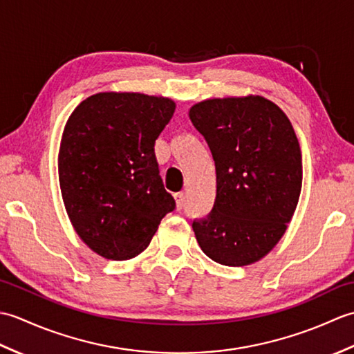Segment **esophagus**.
I'll return each mask as SVG.
<instances>
[{
  "label": "esophagus",
  "instance_id": "obj_1",
  "mask_svg": "<svg viewBox=\"0 0 354 354\" xmlns=\"http://www.w3.org/2000/svg\"><path fill=\"white\" fill-rule=\"evenodd\" d=\"M175 201H176V208L181 209L185 204V194L184 193H176L175 194Z\"/></svg>",
  "mask_w": 354,
  "mask_h": 354
}]
</instances>
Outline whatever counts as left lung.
I'll return each instance as SVG.
<instances>
[{
  "label": "left lung",
  "instance_id": "8db88e82",
  "mask_svg": "<svg viewBox=\"0 0 354 354\" xmlns=\"http://www.w3.org/2000/svg\"><path fill=\"white\" fill-rule=\"evenodd\" d=\"M189 117L216 165L214 205L193 221L194 236L216 263L251 265L280 242L298 205L303 158L295 131L261 95L208 99Z\"/></svg>",
  "mask_w": 354,
  "mask_h": 354
}]
</instances>
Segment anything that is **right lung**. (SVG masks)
<instances>
[{
    "instance_id": "add662e5",
    "label": "right lung",
    "mask_w": 354,
    "mask_h": 354,
    "mask_svg": "<svg viewBox=\"0 0 354 354\" xmlns=\"http://www.w3.org/2000/svg\"><path fill=\"white\" fill-rule=\"evenodd\" d=\"M176 104L167 97L99 93L73 111L59 147V184L74 231L108 260L149 246L175 209L155 156V141Z\"/></svg>"
}]
</instances>
